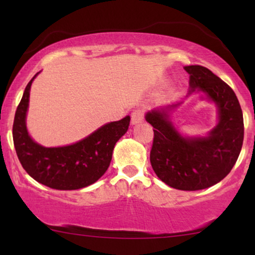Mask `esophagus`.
I'll use <instances>...</instances> for the list:
<instances>
[{
    "instance_id": "1",
    "label": "esophagus",
    "mask_w": 255,
    "mask_h": 255,
    "mask_svg": "<svg viewBox=\"0 0 255 255\" xmlns=\"http://www.w3.org/2000/svg\"><path fill=\"white\" fill-rule=\"evenodd\" d=\"M144 121V111L141 109H135L132 111L131 114V123L135 125L138 123H141Z\"/></svg>"
}]
</instances>
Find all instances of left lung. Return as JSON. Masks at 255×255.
<instances>
[{
    "label": "left lung",
    "instance_id": "1",
    "mask_svg": "<svg viewBox=\"0 0 255 255\" xmlns=\"http://www.w3.org/2000/svg\"><path fill=\"white\" fill-rule=\"evenodd\" d=\"M189 74V95L203 93L218 111V123L207 135H183L170 121V110L180 103L145 115L154 128L149 154L152 168L162 182L180 190H201L231 172L242 151L244 118L231 87L203 66L184 67Z\"/></svg>",
    "mask_w": 255,
    "mask_h": 255
}]
</instances>
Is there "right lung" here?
<instances>
[{
  "label": "right lung",
  "instance_id": "right-lung-1",
  "mask_svg": "<svg viewBox=\"0 0 255 255\" xmlns=\"http://www.w3.org/2000/svg\"><path fill=\"white\" fill-rule=\"evenodd\" d=\"M38 74L27 83L13 120L12 138L19 162L32 179L52 189L75 190L88 187L107 172L115 145L127 133L130 116L104 124L72 145L41 146L30 137L26 128L30 89Z\"/></svg>",
  "mask_w": 255,
  "mask_h": 255
}]
</instances>
